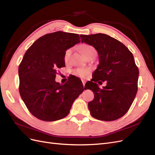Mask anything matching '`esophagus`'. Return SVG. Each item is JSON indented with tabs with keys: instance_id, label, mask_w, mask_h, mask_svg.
<instances>
[{
	"instance_id": "1",
	"label": "esophagus",
	"mask_w": 155,
	"mask_h": 155,
	"mask_svg": "<svg viewBox=\"0 0 155 155\" xmlns=\"http://www.w3.org/2000/svg\"><path fill=\"white\" fill-rule=\"evenodd\" d=\"M82 83H83V87H85V83H86V81L84 80V79H82Z\"/></svg>"
}]
</instances>
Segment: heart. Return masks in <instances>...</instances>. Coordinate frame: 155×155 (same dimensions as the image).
<instances>
[{
	"instance_id": "b5f03b06",
	"label": "heart",
	"mask_w": 155,
	"mask_h": 155,
	"mask_svg": "<svg viewBox=\"0 0 155 155\" xmlns=\"http://www.w3.org/2000/svg\"><path fill=\"white\" fill-rule=\"evenodd\" d=\"M81 51L83 55L85 56V57L86 55L92 53L96 54V51L95 48L91 45H84L81 48ZM70 54H71V49H68L66 51H65L64 55V59L66 62L68 61ZM88 72H89V70L87 68H78L74 71V73L75 75H76V76L81 78H83L85 76H87V75L88 74Z\"/></svg>"
}]
</instances>
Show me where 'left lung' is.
Returning a JSON list of instances; mask_svg holds the SVG:
<instances>
[{
	"mask_svg": "<svg viewBox=\"0 0 155 155\" xmlns=\"http://www.w3.org/2000/svg\"><path fill=\"white\" fill-rule=\"evenodd\" d=\"M80 37L82 43L92 46L99 55L100 63L93 73L92 81L85 85L94 94V100L88 104L91 114L103 121L118 119L128 111L138 91L139 70L133 55L123 43L106 34ZM101 81H107L103 89L96 83Z\"/></svg>",
	"mask_w": 155,
	"mask_h": 155,
	"instance_id": "1",
	"label": "left lung"
}]
</instances>
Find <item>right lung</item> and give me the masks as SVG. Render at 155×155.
<instances>
[{
  "mask_svg": "<svg viewBox=\"0 0 155 155\" xmlns=\"http://www.w3.org/2000/svg\"><path fill=\"white\" fill-rule=\"evenodd\" d=\"M77 34L55 31L41 37L27 50L18 67L19 92L36 118L53 121L67 116L84 91L78 78L61 85L55 81L58 69L65 67V51L80 43Z\"/></svg>",
  "mask_w": 155,
  "mask_h": 155,
  "instance_id": "1",
  "label": "right lung"
}]
</instances>
